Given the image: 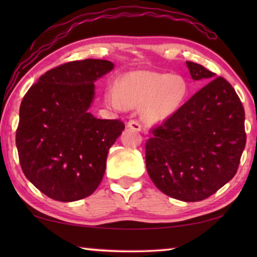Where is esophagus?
<instances>
[{
	"label": "esophagus",
	"instance_id": "esophagus-1",
	"mask_svg": "<svg viewBox=\"0 0 257 257\" xmlns=\"http://www.w3.org/2000/svg\"><path fill=\"white\" fill-rule=\"evenodd\" d=\"M127 127L133 130V131H137V132L142 131V125H140L137 120H130L127 122Z\"/></svg>",
	"mask_w": 257,
	"mask_h": 257
}]
</instances>
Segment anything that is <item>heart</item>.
<instances>
[{"label":"heart","mask_w":257,"mask_h":257,"mask_svg":"<svg viewBox=\"0 0 257 257\" xmlns=\"http://www.w3.org/2000/svg\"><path fill=\"white\" fill-rule=\"evenodd\" d=\"M188 84L184 77L170 73L132 71L119 79L118 87L105 90V101L117 111L142 107V115L150 124H158L175 113L185 103Z\"/></svg>","instance_id":"obj_1"}]
</instances>
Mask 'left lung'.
Instances as JSON below:
<instances>
[{"mask_svg": "<svg viewBox=\"0 0 257 257\" xmlns=\"http://www.w3.org/2000/svg\"><path fill=\"white\" fill-rule=\"evenodd\" d=\"M186 64L194 80L215 77L202 65ZM152 133L145 147L151 180L171 198L201 201L236 174L245 146L244 108L233 86L216 77Z\"/></svg>", "mask_w": 257, "mask_h": 257, "instance_id": "left-lung-1", "label": "left lung"}]
</instances>
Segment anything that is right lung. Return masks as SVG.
Listing matches in <instances>:
<instances>
[{"label":"right lung","instance_id":"obj_1","mask_svg":"<svg viewBox=\"0 0 257 257\" xmlns=\"http://www.w3.org/2000/svg\"><path fill=\"white\" fill-rule=\"evenodd\" d=\"M113 68L105 59L65 63L41 76L21 103L16 131L21 167L49 198L84 199L104 177L108 150L125 125L119 119H97L89 108L94 82Z\"/></svg>","mask_w":257,"mask_h":257}]
</instances>
